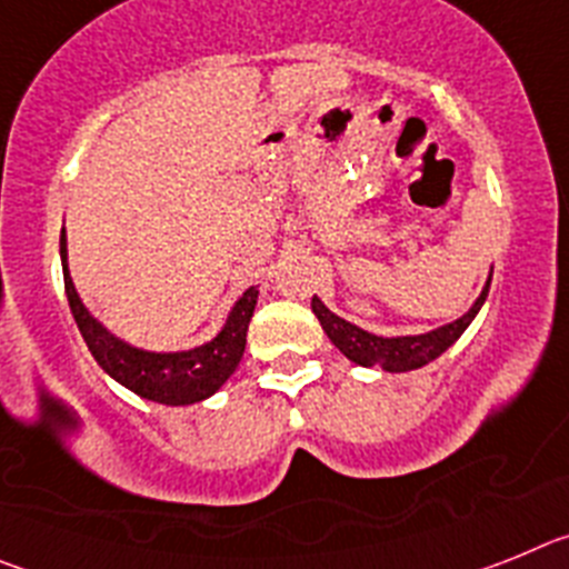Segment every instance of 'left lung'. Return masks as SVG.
I'll return each mask as SVG.
<instances>
[{"instance_id":"obj_1","label":"left lung","mask_w":569,"mask_h":569,"mask_svg":"<svg viewBox=\"0 0 569 569\" xmlns=\"http://www.w3.org/2000/svg\"><path fill=\"white\" fill-rule=\"evenodd\" d=\"M490 279H487L485 290H481V296L476 299V305H472L461 319L450 321V325H445V328L430 330V333H421V336H396V339H381V336L367 333V330L356 328V325L345 321L341 316L330 313V310L316 299V296L313 301H310V308H313L316 319L321 321V328H325L328 339L339 347L347 359L356 361V365L361 367L381 365L385 370H390V373H407V370H416V367H425L427 361L439 359L447 347L453 345V341L465 333L467 325L476 319L479 308L485 305L487 290H490Z\"/></svg>"}]
</instances>
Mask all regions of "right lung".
Wrapping results in <instances>:
<instances>
[{"label":"right lung","instance_id":"obj_1","mask_svg":"<svg viewBox=\"0 0 569 569\" xmlns=\"http://www.w3.org/2000/svg\"><path fill=\"white\" fill-rule=\"evenodd\" d=\"M59 253H62L64 293H68L70 313L77 319L79 333H82L84 345L93 353V359L99 361V367L108 376H113L119 385H124L142 399L176 407L208 399L233 376L241 353H244L248 325L250 316H253L256 299H259V290H244V296L230 310L228 325L208 345L182 350V353H148V350H136V347L124 345L122 339H116L88 313L77 288H73V279H70L64 230L62 241H59Z\"/></svg>","mask_w":569,"mask_h":569}]
</instances>
